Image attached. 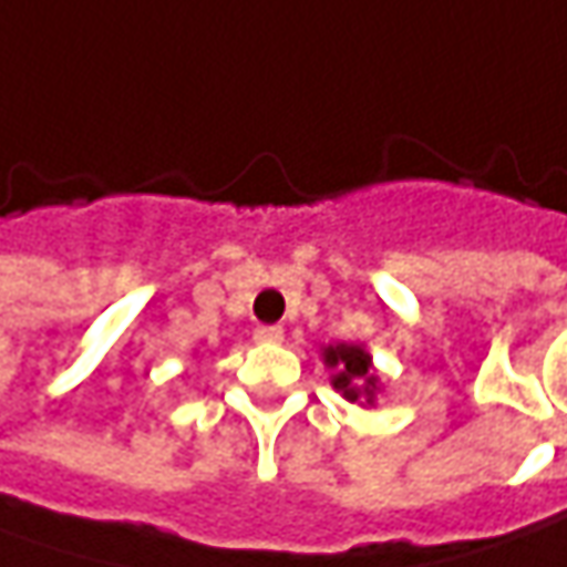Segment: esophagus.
<instances>
[{"mask_svg": "<svg viewBox=\"0 0 567 567\" xmlns=\"http://www.w3.org/2000/svg\"><path fill=\"white\" fill-rule=\"evenodd\" d=\"M255 340H258V343H280V340H284V328H277V324H261V328H255Z\"/></svg>", "mask_w": 567, "mask_h": 567, "instance_id": "1", "label": "esophagus"}]
</instances>
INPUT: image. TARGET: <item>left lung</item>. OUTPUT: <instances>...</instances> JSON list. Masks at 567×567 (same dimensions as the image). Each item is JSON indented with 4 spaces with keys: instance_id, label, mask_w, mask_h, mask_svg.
I'll return each instance as SVG.
<instances>
[{
    "instance_id": "1",
    "label": "left lung",
    "mask_w": 567,
    "mask_h": 567,
    "mask_svg": "<svg viewBox=\"0 0 567 567\" xmlns=\"http://www.w3.org/2000/svg\"><path fill=\"white\" fill-rule=\"evenodd\" d=\"M324 365L334 369L331 384L338 388L347 401L372 403L379 391V375L372 372V357L362 350L360 343H334L321 350Z\"/></svg>"
}]
</instances>
